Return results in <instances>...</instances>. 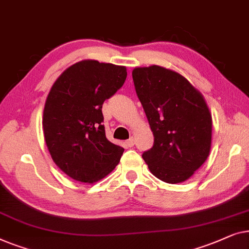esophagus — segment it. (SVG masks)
Masks as SVG:
<instances>
[{
  "label": "esophagus",
  "instance_id": "1",
  "mask_svg": "<svg viewBox=\"0 0 249 249\" xmlns=\"http://www.w3.org/2000/svg\"><path fill=\"white\" fill-rule=\"evenodd\" d=\"M134 143H135V140H134V138H131V139H128L127 141H126V144H127L129 148H131V146H133L134 145Z\"/></svg>",
  "mask_w": 249,
  "mask_h": 249
}]
</instances>
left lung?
<instances>
[{
	"mask_svg": "<svg viewBox=\"0 0 249 249\" xmlns=\"http://www.w3.org/2000/svg\"><path fill=\"white\" fill-rule=\"evenodd\" d=\"M132 76L155 138L142 158L160 180L185 181L211 149L212 117L204 98L179 73L158 65L136 68Z\"/></svg>",
	"mask_w": 249,
	"mask_h": 249,
	"instance_id": "obj_1",
	"label": "left lung"
}]
</instances>
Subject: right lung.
<instances>
[{
    "label": "right lung",
    "instance_id": "right-lung-1",
    "mask_svg": "<svg viewBox=\"0 0 249 249\" xmlns=\"http://www.w3.org/2000/svg\"><path fill=\"white\" fill-rule=\"evenodd\" d=\"M126 76L125 66L88 59L66 69L52 87L44 108L45 141L54 162L73 179L94 183L120 162L124 149L107 140L101 108Z\"/></svg>",
    "mask_w": 249,
    "mask_h": 249
}]
</instances>
